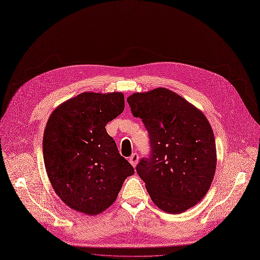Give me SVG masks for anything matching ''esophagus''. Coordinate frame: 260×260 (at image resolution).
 <instances>
[{
  "label": "esophagus",
  "instance_id": "esophagus-1",
  "mask_svg": "<svg viewBox=\"0 0 260 260\" xmlns=\"http://www.w3.org/2000/svg\"><path fill=\"white\" fill-rule=\"evenodd\" d=\"M128 160H129V162L133 165L134 167H136L137 164H138V160H139V155L137 153H133Z\"/></svg>",
  "mask_w": 260,
  "mask_h": 260
}]
</instances>
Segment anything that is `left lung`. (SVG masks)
Listing matches in <instances>:
<instances>
[{
    "instance_id": "8db88e82",
    "label": "left lung",
    "mask_w": 260,
    "mask_h": 260,
    "mask_svg": "<svg viewBox=\"0 0 260 260\" xmlns=\"http://www.w3.org/2000/svg\"><path fill=\"white\" fill-rule=\"evenodd\" d=\"M135 117L148 131L151 154L136 170L152 202L168 214H181L208 192L217 167L215 135L205 115L167 88L127 98Z\"/></svg>"
}]
</instances>
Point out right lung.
<instances>
[{
  "label": "right lung",
  "instance_id": "obj_1",
  "mask_svg": "<svg viewBox=\"0 0 260 260\" xmlns=\"http://www.w3.org/2000/svg\"><path fill=\"white\" fill-rule=\"evenodd\" d=\"M123 110L121 92H83L51 114L42 140L44 166L68 207L88 216L101 214L135 173L106 131Z\"/></svg>",
  "mask_w": 260,
  "mask_h": 260
}]
</instances>
